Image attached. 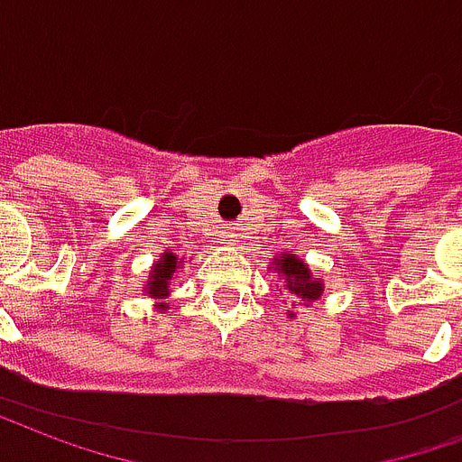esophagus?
Segmentation results:
<instances>
[{"label": "esophagus", "mask_w": 462, "mask_h": 462, "mask_svg": "<svg viewBox=\"0 0 462 462\" xmlns=\"http://www.w3.org/2000/svg\"><path fill=\"white\" fill-rule=\"evenodd\" d=\"M231 238H234V236H228V241H231Z\"/></svg>", "instance_id": "34e87169"}]
</instances>
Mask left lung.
<instances>
[{
    "instance_id": "obj_1",
    "label": "left lung",
    "mask_w": 462,
    "mask_h": 462,
    "mask_svg": "<svg viewBox=\"0 0 462 462\" xmlns=\"http://www.w3.org/2000/svg\"><path fill=\"white\" fill-rule=\"evenodd\" d=\"M270 264H272L270 270L277 272V277L284 282L282 287L287 289L291 296H296V299L301 301V306H306V309H309L310 303L320 301V299L325 296L323 280L318 277L316 272H310L309 263H306L303 257L294 255L291 250L280 253L277 257H272ZM287 316L294 320L296 313L294 310H289Z\"/></svg>"
}]
</instances>
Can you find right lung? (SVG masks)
Segmentation results:
<instances>
[{
    "instance_id": "1",
    "label": "right lung",
    "mask_w": 462,
    "mask_h": 462,
    "mask_svg": "<svg viewBox=\"0 0 462 462\" xmlns=\"http://www.w3.org/2000/svg\"><path fill=\"white\" fill-rule=\"evenodd\" d=\"M185 264V257H178L171 250H163L156 260H153L152 270H149V277L142 284V294L153 299V301H163L171 294V282H175L178 272ZM166 309V306H161Z\"/></svg>"
}]
</instances>
